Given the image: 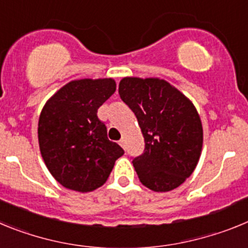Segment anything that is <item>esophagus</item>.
I'll use <instances>...</instances> for the list:
<instances>
[{"label": "esophagus", "instance_id": "esophagus-1", "mask_svg": "<svg viewBox=\"0 0 248 248\" xmlns=\"http://www.w3.org/2000/svg\"><path fill=\"white\" fill-rule=\"evenodd\" d=\"M119 144H120V146H122L123 149H125V140H124V138L119 140Z\"/></svg>", "mask_w": 248, "mask_h": 248}]
</instances>
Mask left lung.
<instances>
[{
	"label": "left lung",
	"instance_id": "left-lung-1",
	"mask_svg": "<svg viewBox=\"0 0 248 248\" xmlns=\"http://www.w3.org/2000/svg\"><path fill=\"white\" fill-rule=\"evenodd\" d=\"M119 95L137 117L145 149L133 159L140 183L156 192L176 189L194 172L202 124L191 100L160 78L125 77Z\"/></svg>",
	"mask_w": 248,
	"mask_h": 248
}]
</instances>
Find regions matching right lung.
Masks as SVG:
<instances>
[{
	"instance_id": "1",
	"label": "right lung",
	"mask_w": 248,
	"mask_h": 248,
	"mask_svg": "<svg viewBox=\"0 0 248 248\" xmlns=\"http://www.w3.org/2000/svg\"><path fill=\"white\" fill-rule=\"evenodd\" d=\"M117 89L113 78L77 79L47 100L38 120L45 164L61 185L78 192L98 189L124 150L108 139L98 109Z\"/></svg>"
}]
</instances>
